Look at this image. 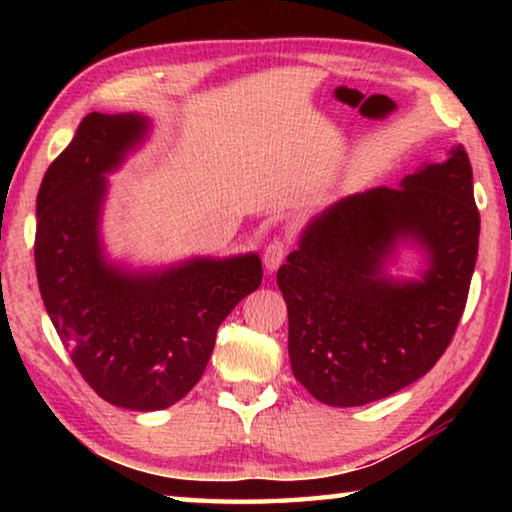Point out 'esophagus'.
I'll return each instance as SVG.
<instances>
[{"instance_id": "1", "label": "esophagus", "mask_w": 512, "mask_h": 512, "mask_svg": "<svg viewBox=\"0 0 512 512\" xmlns=\"http://www.w3.org/2000/svg\"><path fill=\"white\" fill-rule=\"evenodd\" d=\"M284 257H287V244H284L282 239H273L271 244L264 248V264H266V271L273 273L277 266L284 262Z\"/></svg>"}]
</instances>
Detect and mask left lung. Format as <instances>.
Segmentation results:
<instances>
[{
  "label": "left lung",
  "mask_w": 512,
  "mask_h": 512,
  "mask_svg": "<svg viewBox=\"0 0 512 512\" xmlns=\"http://www.w3.org/2000/svg\"><path fill=\"white\" fill-rule=\"evenodd\" d=\"M479 230L461 144L400 187L350 194L314 216L277 271L293 377L327 406H363L427 375L463 316ZM404 240L428 257L420 281L385 273Z\"/></svg>",
  "instance_id": "left-lung-1"
}]
</instances>
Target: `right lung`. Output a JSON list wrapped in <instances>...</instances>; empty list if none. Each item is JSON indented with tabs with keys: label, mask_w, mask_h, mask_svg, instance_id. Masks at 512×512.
<instances>
[{
	"label": "right lung",
	"mask_w": 512,
	"mask_h": 512,
	"mask_svg": "<svg viewBox=\"0 0 512 512\" xmlns=\"http://www.w3.org/2000/svg\"><path fill=\"white\" fill-rule=\"evenodd\" d=\"M135 112H90L42 178L36 273L45 309L92 391L131 411L176 404L203 377L216 329L262 284V259L194 257L128 271L103 255L106 173L149 133Z\"/></svg>",
	"instance_id": "add662e5"
}]
</instances>
